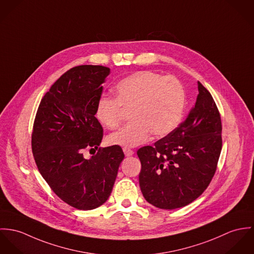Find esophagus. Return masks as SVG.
<instances>
[{
    "instance_id": "34e87169",
    "label": "esophagus",
    "mask_w": 254,
    "mask_h": 254,
    "mask_svg": "<svg viewBox=\"0 0 254 254\" xmlns=\"http://www.w3.org/2000/svg\"><path fill=\"white\" fill-rule=\"evenodd\" d=\"M123 151H124L126 157H130V156H132V155L134 154V151H133V150H131V149H129V148H127V147L123 148Z\"/></svg>"
}]
</instances>
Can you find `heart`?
<instances>
[{"instance_id": "obj_1", "label": "heart", "mask_w": 254, "mask_h": 254, "mask_svg": "<svg viewBox=\"0 0 254 254\" xmlns=\"http://www.w3.org/2000/svg\"><path fill=\"white\" fill-rule=\"evenodd\" d=\"M115 98H101L95 110L99 123L109 129L117 128L125 110L133 119L124 128L108 137L112 145L134 147L147 139L150 132L163 136L178 124L185 105V91L174 77L152 71H138L114 87Z\"/></svg>"}]
</instances>
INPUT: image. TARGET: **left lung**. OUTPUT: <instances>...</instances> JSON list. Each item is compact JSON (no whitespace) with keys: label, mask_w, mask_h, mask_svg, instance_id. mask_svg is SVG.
<instances>
[{"label":"left lung","mask_w":254,"mask_h":254,"mask_svg":"<svg viewBox=\"0 0 254 254\" xmlns=\"http://www.w3.org/2000/svg\"><path fill=\"white\" fill-rule=\"evenodd\" d=\"M197 100L187 118L169 134L137 151L139 185L145 199L175 209L199 197L210 183L222 149V126L209 91L197 82Z\"/></svg>","instance_id":"obj_1"}]
</instances>
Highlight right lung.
<instances>
[{"mask_svg": "<svg viewBox=\"0 0 254 254\" xmlns=\"http://www.w3.org/2000/svg\"><path fill=\"white\" fill-rule=\"evenodd\" d=\"M109 74L99 65L70 69L45 94L34 122L32 151L40 173L63 201L82 210L108 199L125 158L118 145L99 148L103 128L95 110ZM85 147L99 152L87 160Z\"/></svg>", "mask_w": 254, "mask_h": 254, "instance_id": "1", "label": "right lung"}]
</instances>
